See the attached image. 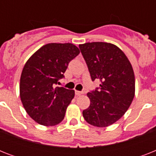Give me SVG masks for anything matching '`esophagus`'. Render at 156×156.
Segmentation results:
<instances>
[{
    "label": "esophagus",
    "instance_id": "obj_1",
    "mask_svg": "<svg viewBox=\"0 0 156 156\" xmlns=\"http://www.w3.org/2000/svg\"><path fill=\"white\" fill-rule=\"evenodd\" d=\"M83 93L82 92V91H79V90H75V95H77V96H79V95H83Z\"/></svg>",
    "mask_w": 156,
    "mask_h": 156
}]
</instances>
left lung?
<instances>
[{"mask_svg": "<svg viewBox=\"0 0 156 156\" xmlns=\"http://www.w3.org/2000/svg\"><path fill=\"white\" fill-rule=\"evenodd\" d=\"M79 48L92 81H100V88L87 93L90 104L83 117L91 126H111L126 113L134 97L133 67L126 54L110 43H86Z\"/></svg>", "mask_w": 156, "mask_h": 156, "instance_id": "left-lung-1", "label": "left lung"}]
</instances>
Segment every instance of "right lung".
<instances>
[{"label": "right lung", "mask_w": 156, "mask_h": 156, "mask_svg": "<svg viewBox=\"0 0 156 156\" xmlns=\"http://www.w3.org/2000/svg\"><path fill=\"white\" fill-rule=\"evenodd\" d=\"M70 43H51L37 50L23 67L20 78V98L26 112L37 123L53 126L61 123L74 90L55 87L69 61L79 54Z\"/></svg>", "instance_id": "right-lung-1"}]
</instances>
